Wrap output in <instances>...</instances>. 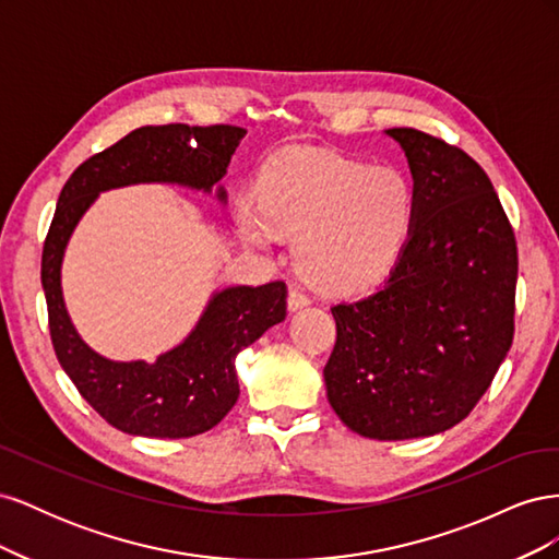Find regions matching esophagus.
<instances>
[{
	"mask_svg": "<svg viewBox=\"0 0 559 559\" xmlns=\"http://www.w3.org/2000/svg\"><path fill=\"white\" fill-rule=\"evenodd\" d=\"M286 306H289L292 312L308 308V306H310V296L302 294L300 289H292V292H289V298H286Z\"/></svg>",
	"mask_w": 559,
	"mask_h": 559,
	"instance_id": "1",
	"label": "esophagus"
}]
</instances>
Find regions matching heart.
I'll use <instances>...</instances> for the list:
<instances>
[{
    "label": "heart",
    "instance_id": "heart-1",
    "mask_svg": "<svg viewBox=\"0 0 559 559\" xmlns=\"http://www.w3.org/2000/svg\"><path fill=\"white\" fill-rule=\"evenodd\" d=\"M417 212L415 186L394 167H373L319 148H296L261 175V198L235 200L242 240L267 251L296 235L300 275L326 294H359L401 261Z\"/></svg>",
    "mask_w": 559,
    "mask_h": 559
}]
</instances>
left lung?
Wrapping results in <instances>:
<instances>
[{
  "mask_svg": "<svg viewBox=\"0 0 559 559\" xmlns=\"http://www.w3.org/2000/svg\"><path fill=\"white\" fill-rule=\"evenodd\" d=\"M408 158L417 212L382 289L331 308L324 368L335 415L359 436L448 431L492 384L515 331L518 245L492 181L460 146L386 130Z\"/></svg>",
  "mask_w": 559,
  "mask_h": 559,
  "instance_id": "obj_1",
  "label": "left lung"
}]
</instances>
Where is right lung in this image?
<instances>
[{"instance_id": "add662e5", "label": "right lung", "mask_w": 559, "mask_h": 559, "mask_svg": "<svg viewBox=\"0 0 559 559\" xmlns=\"http://www.w3.org/2000/svg\"><path fill=\"white\" fill-rule=\"evenodd\" d=\"M245 134L238 126H144L81 163L60 191L41 253L50 341L79 394L126 433L189 438L216 427L240 396L235 357L286 317V284L228 286L212 296L189 337L156 364L111 361L81 341L64 310V247L103 191L151 181L212 191ZM218 200H226L224 189Z\"/></svg>"}]
</instances>
